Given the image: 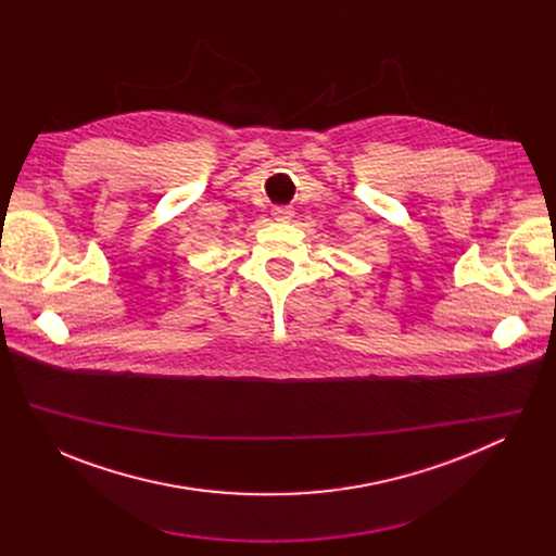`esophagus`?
Returning a JSON list of instances; mask_svg holds the SVG:
<instances>
[{"label":"esophagus","instance_id":"obj_1","mask_svg":"<svg viewBox=\"0 0 556 556\" xmlns=\"http://www.w3.org/2000/svg\"><path fill=\"white\" fill-rule=\"evenodd\" d=\"M292 215H294L292 206H275V208H273V217H275L277 222H290Z\"/></svg>","mask_w":556,"mask_h":556}]
</instances>
